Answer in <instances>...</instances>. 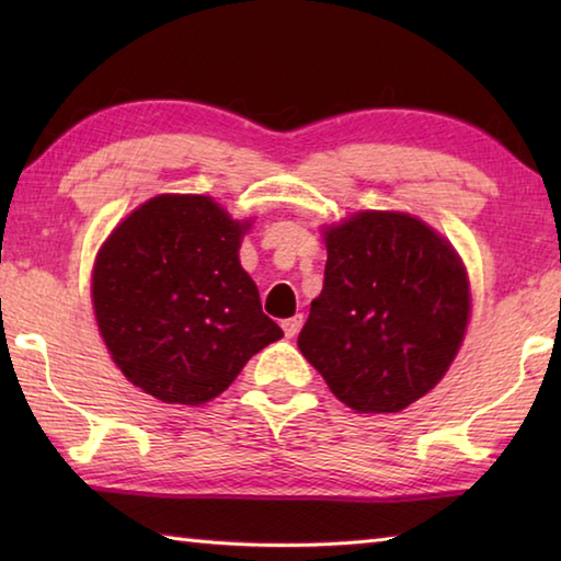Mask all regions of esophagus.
<instances>
[{
	"label": "esophagus",
	"mask_w": 561,
	"mask_h": 561,
	"mask_svg": "<svg viewBox=\"0 0 561 561\" xmlns=\"http://www.w3.org/2000/svg\"><path fill=\"white\" fill-rule=\"evenodd\" d=\"M301 324H304V317H301V314L291 317V319H287V321H282L284 336H287V339H294V336H297V334H299V329H301Z\"/></svg>",
	"instance_id": "34e87169"
}]
</instances>
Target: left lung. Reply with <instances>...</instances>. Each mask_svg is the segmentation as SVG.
<instances>
[{
  "label": "left lung",
  "mask_w": 561,
  "mask_h": 561,
  "mask_svg": "<svg viewBox=\"0 0 561 561\" xmlns=\"http://www.w3.org/2000/svg\"><path fill=\"white\" fill-rule=\"evenodd\" d=\"M324 242V289L299 351L356 413L403 411L458 354L468 272L445 237L405 213H356L327 227Z\"/></svg>",
  "instance_id": "left-lung-1"
}]
</instances>
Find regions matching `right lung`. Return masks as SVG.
Wrapping results in <instances>:
<instances>
[{"label":"right lung","mask_w":561,"mask_h":561,"mask_svg":"<svg viewBox=\"0 0 561 561\" xmlns=\"http://www.w3.org/2000/svg\"><path fill=\"white\" fill-rule=\"evenodd\" d=\"M247 230L250 220H232L207 195H158L103 242L93 314L133 386L163 403L201 405L284 336L240 264Z\"/></svg>","instance_id":"add662e5"}]
</instances>
